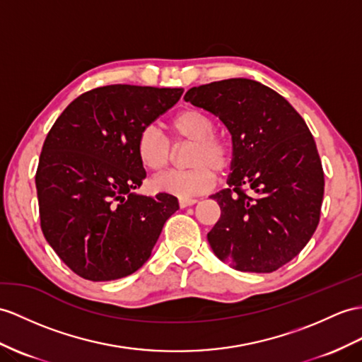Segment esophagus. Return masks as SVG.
I'll return each mask as SVG.
<instances>
[{"mask_svg": "<svg viewBox=\"0 0 362 362\" xmlns=\"http://www.w3.org/2000/svg\"><path fill=\"white\" fill-rule=\"evenodd\" d=\"M197 202V199H190V198H180V206L181 207H187V206H193Z\"/></svg>", "mask_w": 362, "mask_h": 362, "instance_id": "1", "label": "esophagus"}]
</instances>
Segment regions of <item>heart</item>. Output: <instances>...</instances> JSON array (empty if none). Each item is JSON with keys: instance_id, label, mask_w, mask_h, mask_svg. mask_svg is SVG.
Returning <instances> with one entry per match:
<instances>
[{"instance_id": "obj_1", "label": "heart", "mask_w": 362, "mask_h": 362, "mask_svg": "<svg viewBox=\"0 0 362 362\" xmlns=\"http://www.w3.org/2000/svg\"><path fill=\"white\" fill-rule=\"evenodd\" d=\"M176 129L186 138L182 146L193 144L192 152L197 158L214 165L221 164V148L215 143L214 138L207 136L210 132V122L207 118L197 112H187L181 115L176 121ZM138 153L143 163L148 167H161L172 156L169 143L161 135V132L155 127H147L139 134ZM211 182H214V178L207 169L193 167V169L172 170L158 176L155 186L181 193H202L211 186Z\"/></svg>"}]
</instances>
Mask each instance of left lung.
Instances as JSON below:
<instances>
[{"mask_svg": "<svg viewBox=\"0 0 362 362\" xmlns=\"http://www.w3.org/2000/svg\"><path fill=\"white\" fill-rule=\"evenodd\" d=\"M184 100L216 115L232 135L230 189L210 197L221 207L207 233L210 247L241 272L284 266L315 233L324 195L322 165L305 121L279 93L247 78L192 87Z\"/></svg>", "mask_w": 362, "mask_h": 362, "instance_id": "1", "label": "left lung"}]
</instances>
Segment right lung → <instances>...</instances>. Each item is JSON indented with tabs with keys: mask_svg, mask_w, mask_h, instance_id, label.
I'll return each instance as SVG.
<instances>
[{
	"mask_svg": "<svg viewBox=\"0 0 362 362\" xmlns=\"http://www.w3.org/2000/svg\"><path fill=\"white\" fill-rule=\"evenodd\" d=\"M184 89L115 84L78 96L50 129L35 182L41 230L76 275L124 278L148 259L180 209L169 193H132L146 178L138 138Z\"/></svg>",
	"mask_w": 362,
	"mask_h": 362,
	"instance_id": "obj_1",
	"label": "right lung"
}]
</instances>
